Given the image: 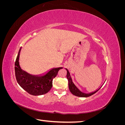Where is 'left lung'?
<instances>
[{
  "mask_svg": "<svg viewBox=\"0 0 125 125\" xmlns=\"http://www.w3.org/2000/svg\"><path fill=\"white\" fill-rule=\"evenodd\" d=\"M66 70L67 71V78L68 80V85H69V89L70 91L71 92V93L73 94V95L77 96L78 97H87L91 96L93 94H94V93H95L96 92H97L101 88V87L104 84V83H105V81H104V82L103 83V84L101 85V86H100V88L97 89L96 91L92 92L91 93H83L81 92V91L79 90L77 87L75 85V84L73 83V80H72V78L71 77L70 74L69 73V72L67 69H66Z\"/></svg>",
  "mask_w": 125,
  "mask_h": 125,
  "instance_id": "1",
  "label": "left lung"
}]
</instances>
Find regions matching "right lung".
<instances>
[{"label": "right lung", "instance_id": "1", "mask_svg": "<svg viewBox=\"0 0 125 125\" xmlns=\"http://www.w3.org/2000/svg\"><path fill=\"white\" fill-rule=\"evenodd\" d=\"M15 62V74L18 84L22 88L32 95H43L52 88V80L56 77L60 69L63 67L54 68L43 75H32L21 69L19 64L20 52Z\"/></svg>", "mask_w": 125, "mask_h": 125}]
</instances>
